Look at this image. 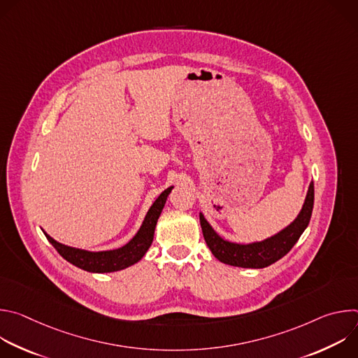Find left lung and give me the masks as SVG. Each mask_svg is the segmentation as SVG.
Instances as JSON below:
<instances>
[{
  "label": "left lung",
  "instance_id": "obj_1",
  "mask_svg": "<svg viewBox=\"0 0 358 358\" xmlns=\"http://www.w3.org/2000/svg\"><path fill=\"white\" fill-rule=\"evenodd\" d=\"M313 202L315 184L310 182L300 213L286 228L264 241H255L249 243H238L224 239L215 232L202 213H199V224L202 228L203 239H206L213 255L220 262L238 268L262 269L282 259L293 248L300 235L309 225L313 211Z\"/></svg>",
  "mask_w": 358,
  "mask_h": 358
}]
</instances>
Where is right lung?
<instances>
[{"label": "right lung", "mask_w": 358, "mask_h": 358, "mask_svg": "<svg viewBox=\"0 0 358 358\" xmlns=\"http://www.w3.org/2000/svg\"><path fill=\"white\" fill-rule=\"evenodd\" d=\"M174 187H169L164 189L159 198L152 202L148 213L144 217V221L137 231V234L123 246L110 249V250H86L80 248L68 246L55 241L52 236H49L46 232V239L52 243V246L58 250V253L69 264L92 273H109L126 269L134 264H137L151 246L152 238H155L156 225L159 217L166 206L169 194Z\"/></svg>", "instance_id": "1"}]
</instances>
